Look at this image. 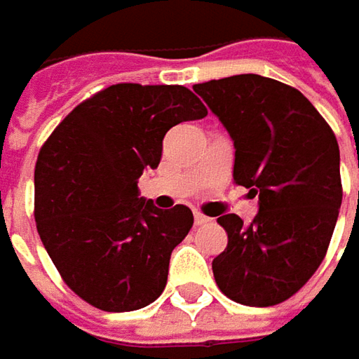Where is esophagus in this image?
<instances>
[{
	"instance_id": "esophagus-1",
	"label": "esophagus",
	"mask_w": 359,
	"mask_h": 359,
	"mask_svg": "<svg viewBox=\"0 0 359 359\" xmlns=\"http://www.w3.org/2000/svg\"><path fill=\"white\" fill-rule=\"evenodd\" d=\"M208 222H210L208 215L200 214V212H194V224H196V226H203V224H208Z\"/></svg>"
}]
</instances>
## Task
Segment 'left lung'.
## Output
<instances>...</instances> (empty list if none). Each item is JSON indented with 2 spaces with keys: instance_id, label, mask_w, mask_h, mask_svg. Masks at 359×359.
Here are the masks:
<instances>
[{
  "instance_id": "8db88e82",
  "label": "left lung",
  "mask_w": 359,
  "mask_h": 359,
  "mask_svg": "<svg viewBox=\"0 0 359 359\" xmlns=\"http://www.w3.org/2000/svg\"><path fill=\"white\" fill-rule=\"evenodd\" d=\"M194 91L233 140V182L259 198L248 226L236 214L217 217L228 245L212 262L215 283L243 306L282 304L320 268L336 228L338 140L310 100L278 79L241 74Z\"/></svg>"
}]
</instances>
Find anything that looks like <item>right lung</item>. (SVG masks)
Wrapping results in <instances>:
<instances>
[{
  "mask_svg": "<svg viewBox=\"0 0 359 359\" xmlns=\"http://www.w3.org/2000/svg\"><path fill=\"white\" fill-rule=\"evenodd\" d=\"M205 116L184 86L116 83L74 107L41 145L37 233L67 287L93 308L133 311L161 296L194 214L182 203L154 208L137 180L158 168L168 130Z\"/></svg>",
  "mask_w": 359,
  "mask_h": 359,
  "instance_id": "add662e5",
  "label": "right lung"
}]
</instances>
